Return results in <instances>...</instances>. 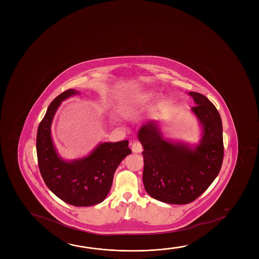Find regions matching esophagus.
<instances>
[{"label": "esophagus", "instance_id": "34e87169", "mask_svg": "<svg viewBox=\"0 0 259 259\" xmlns=\"http://www.w3.org/2000/svg\"><path fill=\"white\" fill-rule=\"evenodd\" d=\"M132 151L133 153H139L143 151V146L139 142H135L132 144Z\"/></svg>", "mask_w": 259, "mask_h": 259}]
</instances>
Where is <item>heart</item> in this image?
I'll return each mask as SVG.
<instances>
[{
    "mask_svg": "<svg viewBox=\"0 0 259 259\" xmlns=\"http://www.w3.org/2000/svg\"><path fill=\"white\" fill-rule=\"evenodd\" d=\"M153 97V94L149 91L130 95L129 97L124 98L119 103L117 111L119 114L123 116H129L136 113L138 106L142 105L143 103L147 102Z\"/></svg>",
    "mask_w": 259,
    "mask_h": 259,
    "instance_id": "obj_1",
    "label": "heart"
}]
</instances>
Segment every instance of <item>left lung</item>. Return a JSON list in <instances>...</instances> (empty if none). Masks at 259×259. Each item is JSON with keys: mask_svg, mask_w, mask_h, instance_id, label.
Listing matches in <instances>:
<instances>
[{"mask_svg": "<svg viewBox=\"0 0 259 259\" xmlns=\"http://www.w3.org/2000/svg\"><path fill=\"white\" fill-rule=\"evenodd\" d=\"M191 113L201 128L199 144L190 145L164 138L159 123L151 120L138 131L144 147V189L153 199L188 204L201 195L221 170L224 146L221 115L202 94L190 92Z\"/></svg>", "mask_w": 259, "mask_h": 259, "instance_id": "8db88e82", "label": "left lung"}]
</instances>
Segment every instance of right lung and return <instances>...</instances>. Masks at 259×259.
<instances>
[{
	"label": "right lung",
	"instance_id": "1",
	"mask_svg": "<svg viewBox=\"0 0 259 259\" xmlns=\"http://www.w3.org/2000/svg\"><path fill=\"white\" fill-rule=\"evenodd\" d=\"M75 95L79 91L68 89L51 103L38 125L36 149L39 171L48 188L66 203L88 207L106 199L116 168L132 151L128 140L105 142L83 158H61L52 141L51 123L61 102Z\"/></svg>",
	"mask_w": 259,
	"mask_h": 259
}]
</instances>
